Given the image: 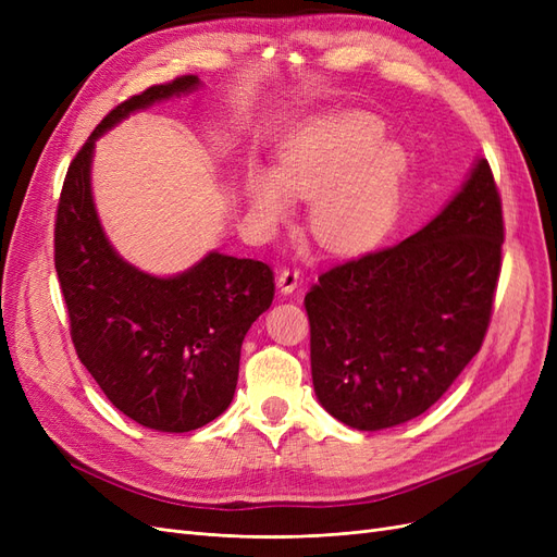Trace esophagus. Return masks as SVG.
Listing matches in <instances>:
<instances>
[{
    "mask_svg": "<svg viewBox=\"0 0 557 557\" xmlns=\"http://www.w3.org/2000/svg\"><path fill=\"white\" fill-rule=\"evenodd\" d=\"M276 283H278V288H281L283 295H290V293L297 288V285H299V269H295V267L281 269Z\"/></svg>",
    "mask_w": 557,
    "mask_h": 557,
    "instance_id": "esophagus-1",
    "label": "esophagus"
}]
</instances>
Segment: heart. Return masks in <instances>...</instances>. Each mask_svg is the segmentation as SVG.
Wrapping results in <instances>:
<instances>
[{
	"mask_svg": "<svg viewBox=\"0 0 557 557\" xmlns=\"http://www.w3.org/2000/svg\"><path fill=\"white\" fill-rule=\"evenodd\" d=\"M383 141V125L367 113L320 117L283 148L276 178L248 176V197L267 221H278L288 197L313 199L309 225L332 250L356 252L374 246L391 227L404 156Z\"/></svg>",
	"mask_w": 557,
	"mask_h": 557,
	"instance_id": "b5f03b06",
	"label": "heart"
}]
</instances>
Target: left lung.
<instances>
[{"mask_svg": "<svg viewBox=\"0 0 557 557\" xmlns=\"http://www.w3.org/2000/svg\"><path fill=\"white\" fill-rule=\"evenodd\" d=\"M504 218L487 160L423 230L327 269L305 297L315 397L374 432L425 413L483 346Z\"/></svg>", "mask_w": 557, "mask_h": 557, "instance_id": "obj_1", "label": "left lung"}]
</instances>
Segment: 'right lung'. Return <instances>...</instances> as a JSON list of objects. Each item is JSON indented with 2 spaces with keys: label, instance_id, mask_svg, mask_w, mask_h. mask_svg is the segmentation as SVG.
<instances>
[{
  "label": "right lung",
  "instance_id": "add662e5",
  "mask_svg": "<svg viewBox=\"0 0 557 557\" xmlns=\"http://www.w3.org/2000/svg\"><path fill=\"white\" fill-rule=\"evenodd\" d=\"M197 86V76H178L109 111L66 170L55 215V272L76 356L117 411L160 432L197 430L230 407L244 336L274 299V272L260 260L209 252L188 272L158 278L117 256L99 225L95 139Z\"/></svg>",
  "mask_w": 557,
  "mask_h": 557
}]
</instances>
